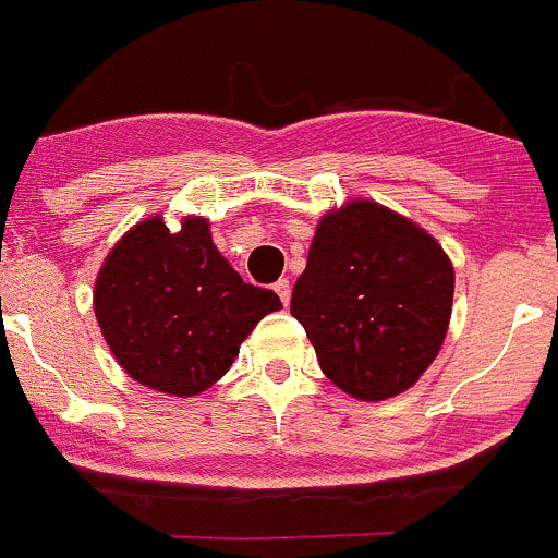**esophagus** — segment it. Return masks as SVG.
Segmentation results:
<instances>
[{"mask_svg": "<svg viewBox=\"0 0 558 558\" xmlns=\"http://www.w3.org/2000/svg\"><path fill=\"white\" fill-rule=\"evenodd\" d=\"M275 294L280 296V303H283V305H289V300H291V286H289V280H286V278H280L278 283H275Z\"/></svg>", "mask_w": 558, "mask_h": 558, "instance_id": "obj_1", "label": "esophagus"}]
</instances>
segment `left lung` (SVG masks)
I'll return each mask as SVG.
<instances>
[{
	"label": "left lung",
	"instance_id": "1",
	"mask_svg": "<svg viewBox=\"0 0 558 558\" xmlns=\"http://www.w3.org/2000/svg\"><path fill=\"white\" fill-rule=\"evenodd\" d=\"M451 296L454 267L424 228L379 203L352 201L316 228L291 316L338 388L383 402L435 361Z\"/></svg>",
	"mask_w": 558,
	"mask_h": 558
}]
</instances>
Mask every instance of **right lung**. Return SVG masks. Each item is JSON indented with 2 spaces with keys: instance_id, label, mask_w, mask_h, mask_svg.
I'll use <instances>...</instances> for the list:
<instances>
[{
  "instance_id": "obj_1",
  "label": "right lung",
  "mask_w": 558,
  "mask_h": 558,
  "mask_svg": "<svg viewBox=\"0 0 558 558\" xmlns=\"http://www.w3.org/2000/svg\"><path fill=\"white\" fill-rule=\"evenodd\" d=\"M93 305L104 341L137 383L195 397L231 368L280 296L239 278L203 217L184 220L179 233L154 217L107 255Z\"/></svg>"
}]
</instances>
